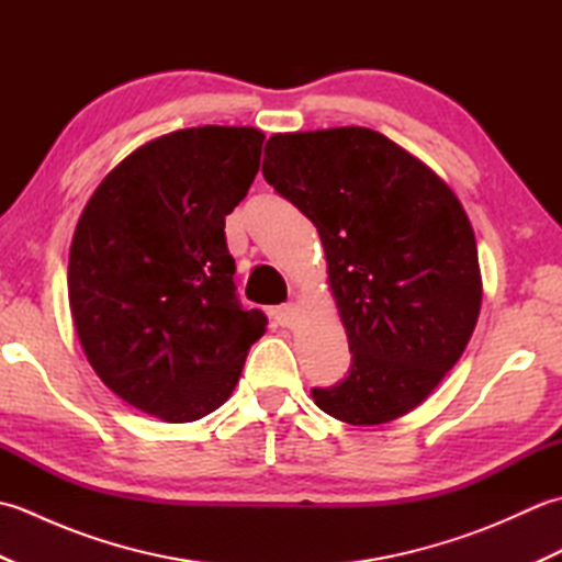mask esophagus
Here are the masks:
<instances>
[{
    "label": "esophagus",
    "instance_id": "esophagus-1",
    "mask_svg": "<svg viewBox=\"0 0 562 562\" xmlns=\"http://www.w3.org/2000/svg\"><path fill=\"white\" fill-rule=\"evenodd\" d=\"M274 318H278L282 326H292L294 318H296V304L278 306V308H274Z\"/></svg>",
    "mask_w": 562,
    "mask_h": 562
}]
</instances>
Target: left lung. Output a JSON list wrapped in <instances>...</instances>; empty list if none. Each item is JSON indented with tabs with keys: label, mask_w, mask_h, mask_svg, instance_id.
<instances>
[{
	"label": "left lung",
	"mask_w": 562,
	"mask_h": 562,
	"mask_svg": "<svg viewBox=\"0 0 562 562\" xmlns=\"http://www.w3.org/2000/svg\"><path fill=\"white\" fill-rule=\"evenodd\" d=\"M262 176L318 229L350 372L312 389L321 411L384 425L459 362L481 314L479 248L459 198L369 127L272 135Z\"/></svg>",
	"instance_id": "left-lung-1"
}]
</instances>
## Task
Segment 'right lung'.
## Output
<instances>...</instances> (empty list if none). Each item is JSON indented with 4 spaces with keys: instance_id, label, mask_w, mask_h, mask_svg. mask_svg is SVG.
Here are the masks:
<instances>
[{
    "instance_id": "obj_1",
    "label": "right lung",
    "mask_w": 562,
    "mask_h": 562,
    "mask_svg": "<svg viewBox=\"0 0 562 562\" xmlns=\"http://www.w3.org/2000/svg\"><path fill=\"white\" fill-rule=\"evenodd\" d=\"M266 135L188 127L147 142L93 190L69 248V308L115 396L193 423L232 396L268 318L241 306L224 217L248 193Z\"/></svg>"
}]
</instances>
